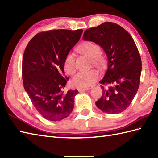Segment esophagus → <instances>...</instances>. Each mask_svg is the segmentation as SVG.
<instances>
[{
    "label": "esophagus",
    "mask_w": 158,
    "mask_h": 158,
    "mask_svg": "<svg viewBox=\"0 0 158 158\" xmlns=\"http://www.w3.org/2000/svg\"><path fill=\"white\" fill-rule=\"evenodd\" d=\"M90 89V88H80L78 89L79 92H83V91H87V90Z\"/></svg>",
    "instance_id": "obj_1"
}]
</instances>
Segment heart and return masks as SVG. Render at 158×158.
<instances>
[{
	"mask_svg": "<svg viewBox=\"0 0 158 158\" xmlns=\"http://www.w3.org/2000/svg\"><path fill=\"white\" fill-rule=\"evenodd\" d=\"M77 51L81 54L92 58L94 64L102 67L105 65V59L100 54V48L96 43L92 41H85L77 47ZM64 69L69 75L75 72V57L72 53H68L64 60ZM99 77L98 72L96 70L78 73L72 79V85L77 88H85L92 85Z\"/></svg>",
	"mask_w": 158,
	"mask_h": 158,
	"instance_id": "b5f03b06",
	"label": "heart"
}]
</instances>
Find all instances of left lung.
<instances>
[{
	"label": "left lung",
	"mask_w": 158,
	"mask_h": 158,
	"mask_svg": "<svg viewBox=\"0 0 158 158\" xmlns=\"http://www.w3.org/2000/svg\"><path fill=\"white\" fill-rule=\"evenodd\" d=\"M83 39L99 45L108 59V68L100 81L102 95L96 106L106 113H122L139 88L142 63L135 41L125 29L113 22L86 30Z\"/></svg>",
	"instance_id": "left-lung-1"
}]
</instances>
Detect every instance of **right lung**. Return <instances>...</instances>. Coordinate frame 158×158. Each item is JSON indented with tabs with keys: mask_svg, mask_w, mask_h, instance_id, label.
Here are the masks:
<instances>
[{
	"mask_svg": "<svg viewBox=\"0 0 158 158\" xmlns=\"http://www.w3.org/2000/svg\"><path fill=\"white\" fill-rule=\"evenodd\" d=\"M83 30L38 33L29 41L22 60L23 88L45 119L58 122L70 115L78 91H63L68 81L64 60L79 41Z\"/></svg>",
	"mask_w": 158,
	"mask_h": 158,
	"instance_id": "add662e5",
	"label": "right lung"
}]
</instances>
